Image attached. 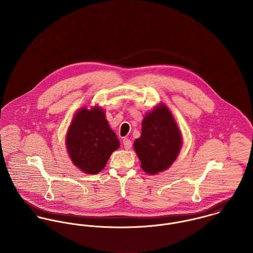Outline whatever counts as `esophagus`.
<instances>
[{"label":"esophagus","instance_id":"1","mask_svg":"<svg viewBox=\"0 0 253 253\" xmlns=\"http://www.w3.org/2000/svg\"><path fill=\"white\" fill-rule=\"evenodd\" d=\"M123 144H124V147H125V149H126V150H129V149L131 148L132 142H131L129 139L125 138V139L123 140Z\"/></svg>","mask_w":253,"mask_h":253}]
</instances>
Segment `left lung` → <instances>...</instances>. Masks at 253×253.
Wrapping results in <instances>:
<instances>
[{"mask_svg": "<svg viewBox=\"0 0 253 253\" xmlns=\"http://www.w3.org/2000/svg\"><path fill=\"white\" fill-rule=\"evenodd\" d=\"M133 147L142 169L149 174L162 172L173 164L182 147V135L166 105L161 103L145 115L141 135Z\"/></svg>", "mask_w": 253, "mask_h": 253, "instance_id": "obj_1", "label": "left lung"}]
</instances>
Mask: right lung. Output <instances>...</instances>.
<instances>
[{
  "label": "right lung",
  "mask_w": 253,
  "mask_h": 253,
  "mask_svg": "<svg viewBox=\"0 0 253 253\" xmlns=\"http://www.w3.org/2000/svg\"><path fill=\"white\" fill-rule=\"evenodd\" d=\"M65 140L73 164L87 174L99 173L111 154L120 147L105 111L97 106L76 112Z\"/></svg>",
  "instance_id": "add662e5"
}]
</instances>
